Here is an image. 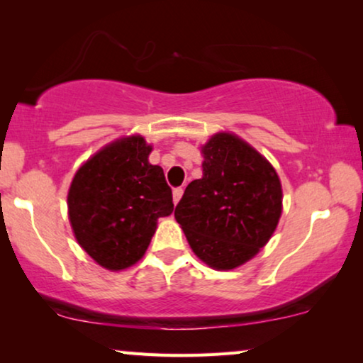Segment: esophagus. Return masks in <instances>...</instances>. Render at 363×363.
Listing matches in <instances>:
<instances>
[{"label": "esophagus", "mask_w": 363, "mask_h": 363, "mask_svg": "<svg viewBox=\"0 0 363 363\" xmlns=\"http://www.w3.org/2000/svg\"><path fill=\"white\" fill-rule=\"evenodd\" d=\"M182 194H184V189L182 187H177V189H174V191H172V200H174V205L179 202L181 197H182Z\"/></svg>", "instance_id": "obj_1"}]
</instances>
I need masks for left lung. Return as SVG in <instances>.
<instances>
[{
	"label": "left lung",
	"instance_id": "8db88e82",
	"mask_svg": "<svg viewBox=\"0 0 363 363\" xmlns=\"http://www.w3.org/2000/svg\"><path fill=\"white\" fill-rule=\"evenodd\" d=\"M202 177L174 210L194 254L215 270H233L256 257L282 216V182L266 156L233 132L200 147Z\"/></svg>",
	"mask_w": 363,
	"mask_h": 363
}]
</instances>
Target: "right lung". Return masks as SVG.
Here are the masks:
<instances>
[{
  "mask_svg": "<svg viewBox=\"0 0 363 363\" xmlns=\"http://www.w3.org/2000/svg\"><path fill=\"white\" fill-rule=\"evenodd\" d=\"M151 151L142 135H125L86 160L69 184L73 235L96 264L112 272L135 266L158 218L174 210L163 167L148 161Z\"/></svg>",
  "mask_w": 363,
  "mask_h": 363,
  "instance_id": "obj_1",
  "label": "right lung"
}]
</instances>
